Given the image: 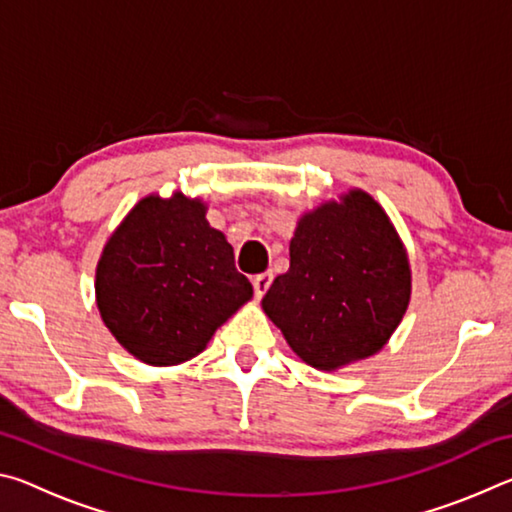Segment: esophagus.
Listing matches in <instances>:
<instances>
[{
    "mask_svg": "<svg viewBox=\"0 0 512 512\" xmlns=\"http://www.w3.org/2000/svg\"><path fill=\"white\" fill-rule=\"evenodd\" d=\"M271 282H273V273H259L253 277V289L257 293V298L264 296L268 287H271Z\"/></svg>",
    "mask_w": 512,
    "mask_h": 512,
    "instance_id": "esophagus-1",
    "label": "esophagus"
}]
</instances>
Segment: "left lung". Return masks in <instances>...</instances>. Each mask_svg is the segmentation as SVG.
Masks as SVG:
<instances>
[{
    "instance_id": "8db88e82",
    "label": "left lung",
    "mask_w": 512,
    "mask_h": 512,
    "mask_svg": "<svg viewBox=\"0 0 512 512\" xmlns=\"http://www.w3.org/2000/svg\"><path fill=\"white\" fill-rule=\"evenodd\" d=\"M289 255L262 307L302 361L334 370L384 348L409 305L411 271L379 203L354 189L345 205H320L300 219Z\"/></svg>"
}]
</instances>
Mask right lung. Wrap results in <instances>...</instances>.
I'll return each instance as SVG.
<instances>
[{"label": "right lung", "instance_id": "1", "mask_svg": "<svg viewBox=\"0 0 512 512\" xmlns=\"http://www.w3.org/2000/svg\"><path fill=\"white\" fill-rule=\"evenodd\" d=\"M97 305L124 348L151 366L205 350L216 327L253 298L205 205L146 196L121 221L97 266Z\"/></svg>", "mask_w": 512, "mask_h": 512}]
</instances>
